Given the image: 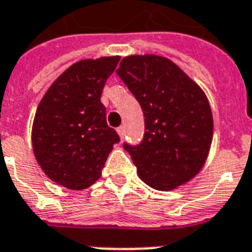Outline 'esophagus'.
<instances>
[{"label":"esophagus","instance_id":"obj_1","mask_svg":"<svg viewBox=\"0 0 252 252\" xmlns=\"http://www.w3.org/2000/svg\"><path fill=\"white\" fill-rule=\"evenodd\" d=\"M118 133L120 136V138H124V134H126V129H124V126H119L118 128Z\"/></svg>","mask_w":252,"mask_h":252}]
</instances>
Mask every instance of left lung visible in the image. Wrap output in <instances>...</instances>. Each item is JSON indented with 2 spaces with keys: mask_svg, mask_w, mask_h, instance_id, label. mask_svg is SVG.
Wrapping results in <instances>:
<instances>
[{
  "mask_svg": "<svg viewBox=\"0 0 252 252\" xmlns=\"http://www.w3.org/2000/svg\"><path fill=\"white\" fill-rule=\"evenodd\" d=\"M118 74L137 99L145 118L138 145L124 142L148 186L170 191L199 172L213 136L207 96L186 73L166 57H124Z\"/></svg>",
  "mask_w": 252,
  "mask_h": 252,
  "instance_id": "8db88e82",
  "label": "left lung"
}]
</instances>
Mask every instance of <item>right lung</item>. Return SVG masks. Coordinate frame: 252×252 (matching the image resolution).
<instances>
[{
    "label": "right lung",
    "mask_w": 252,
    "mask_h": 252,
    "mask_svg": "<svg viewBox=\"0 0 252 252\" xmlns=\"http://www.w3.org/2000/svg\"><path fill=\"white\" fill-rule=\"evenodd\" d=\"M120 57L82 60L66 69L37 106L32 148L48 178L70 189H85L99 179L108 154L120 141L106 122L100 102L107 78Z\"/></svg>",
    "instance_id": "obj_1"
}]
</instances>
